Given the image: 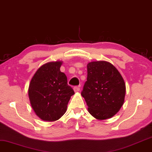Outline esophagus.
<instances>
[{
    "mask_svg": "<svg viewBox=\"0 0 152 152\" xmlns=\"http://www.w3.org/2000/svg\"><path fill=\"white\" fill-rule=\"evenodd\" d=\"M74 90L75 93H78V92L80 90V88L78 87V86H75L74 88Z\"/></svg>",
    "mask_w": 152,
    "mask_h": 152,
    "instance_id": "obj_1",
    "label": "esophagus"
}]
</instances>
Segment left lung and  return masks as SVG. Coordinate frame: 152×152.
Wrapping results in <instances>:
<instances>
[{"instance_id": "left-lung-1", "label": "left lung", "mask_w": 152, "mask_h": 152, "mask_svg": "<svg viewBox=\"0 0 152 152\" xmlns=\"http://www.w3.org/2000/svg\"><path fill=\"white\" fill-rule=\"evenodd\" d=\"M88 76L81 95L88 112L98 120L113 117L124 103L126 84L114 65L106 61L87 64Z\"/></svg>"}]
</instances>
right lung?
Masks as SVG:
<instances>
[{"instance_id": "obj_1", "label": "right lung", "mask_w": 152, "mask_h": 152, "mask_svg": "<svg viewBox=\"0 0 152 152\" xmlns=\"http://www.w3.org/2000/svg\"><path fill=\"white\" fill-rule=\"evenodd\" d=\"M62 61L45 63L38 68L28 86V97L34 112L45 121H55L65 114L74 90L61 72Z\"/></svg>"}]
</instances>
